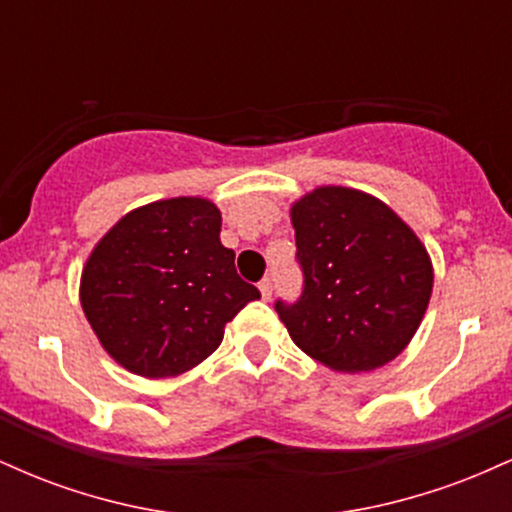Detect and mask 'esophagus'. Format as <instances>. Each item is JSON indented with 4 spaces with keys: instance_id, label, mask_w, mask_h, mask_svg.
Listing matches in <instances>:
<instances>
[{
    "instance_id": "34e87169",
    "label": "esophagus",
    "mask_w": 512,
    "mask_h": 512,
    "mask_svg": "<svg viewBox=\"0 0 512 512\" xmlns=\"http://www.w3.org/2000/svg\"><path fill=\"white\" fill-rule=\"evenodd\" d=\"M260 293H262L264 301H269V298H272V279H269V276H264V279L260 281Z\"/></svg>"
}]
</instances>
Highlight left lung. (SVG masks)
<instances>
[{
    "label": "left lung",
    "instance_id": "1",
    "mask_svg": "<svg viewBox=\"0 0 512 512\" xmlns=\"http://www.w3.org/2000/svg\"><path fill=\"white\" fill-rule=\"evenodd\" d=\"M303 293L276 301L298 349L342 373L390 363L411 342L431 301V257L380 199L317 187L291 207Z\"/></svg>",
    "mask_w": 512,
    "mask_h": 512
}]
</instances>
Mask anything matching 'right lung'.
<instances>
[{
  "label": "right lung",
  "mask_w": 512,
  "mask_h": 512,
  "mask_svg": "<svg viewBox=\"0 0 512 512\" xmlns=\"http://www.w3.org/2000/svg\"><path fill=\"white\" fill-rule=\"evenodd\" d=\"M219 233L216 204L175 197L129 211L93 248L81 308L129 373L173 378L195 368L219 349L226 322L260 298Z\"/></svg>",
  "instance_id": "right-lung-1"
}]
</instances>
